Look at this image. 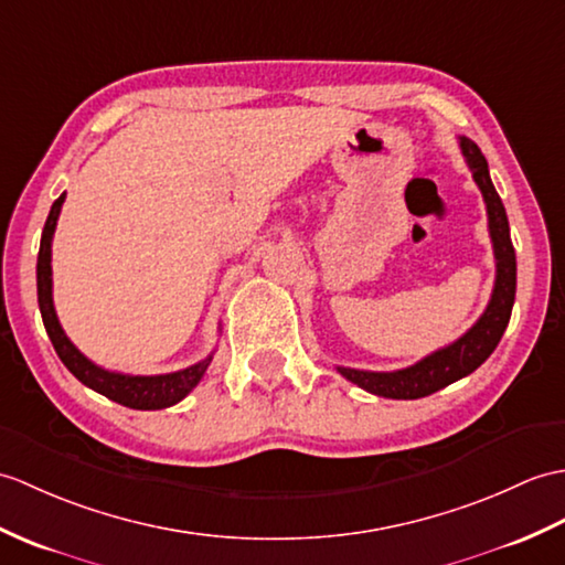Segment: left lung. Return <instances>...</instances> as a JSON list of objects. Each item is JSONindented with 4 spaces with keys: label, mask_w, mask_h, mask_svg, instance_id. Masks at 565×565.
I'll return each instance as SVG.
<instances>
[{
    "label": "left lung",
    "mask_w": 565,
    "mask_h": 565,
    "mask_svg": "<svg viewBox=\"0 0 565 565\" xmlns=\"http://www.w3.org/2000/svg\"><path fill=\"white\" fill-rule=\"evenodd\" d=\"M460 149L471 170V178H475V182L479 185L483 202H487L489 235H491L493 255H495V284H493L491 300L481 318L475 322V327L467 330L460 339H457V342L433 351L430 356L409 365V369L375 373V371L342 369V365H339L337 369L339 373H342L347 380H351L353 385L371 392V395L387 397V399H418V397H428L443 387H448L450 383H455V380L475 373L479 365L491 356L510 322V312H513V303H515L518 265H515V247H513V241H510L505 206L493 188L491 175H489V163L483 159L481 149L467 137H460Z\"/></svg>",
    "instance_id": "obj_1"
}]
</instances>
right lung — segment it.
<instances>
[{"instance_id": "right-lung-1", "label": "right lung", "mask_w": 565, "mask_h": 565, "mask_svg": "<svg viewBox=\"0 0 565 565\" xmlns=\"http://www.w3.org/2000/svg\"><path fill=\"white\" fill-rule=\"evenodd\" d=\"M64 196L67 194L62 192L50 209V216L45 221L43 238H41V253H38V306H41L43 324L52 347L57 351V356L62 359L64 365H67L70 373L76 380H82L86 387L96 390L98 395L108 397L117 404L129 406V409H141V412L166 409V406H173L180 399H185L196 387V383H200L202 375L206 373L209 363H212V356L190 365V369L166 373V375H125V373L105 371L94 361H88L84 353L70 342V337L64 334L62 324L57 320L55 306H52V265H50L52 235H55Z\"/></svg>"}]
</instances>
